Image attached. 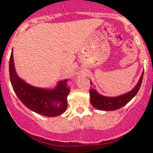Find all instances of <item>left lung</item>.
I'll use <instances>...</instances> for the list:
<instances>
[{"instance_id": "left-lung-1", "label": "left lung", "mask_w": 153, "mask_h": 153, "mask_svg": "<svg viewBox=\"0 0 153 153\" xmlns=\"http://www.w3.org/2000/svg\"><path fill=\"white\" fill-rule=\"evenodd\" d=\"M143 75L144 72L142 73L137 84L132 90L127 94L117 96V97H107V96H102L99 94L95 89L91 88L89 93H90L91 104L94 108L103 111H114L122 108V106H125L127 103H129L134 97L135 95L137 94L141 86L142 82H143ZM91 84H92L91 81Z\"/></svg>"}]
</instances>
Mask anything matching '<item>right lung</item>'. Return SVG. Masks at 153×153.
I'll use <instances>...</instances> for the list:
<instances>
[{"label":"right lung","mask_w":153,"mask_h":153,"mask_svg":"<svg viewBox=\"0 0 153 153\" xmlns=\"http://www.w3.org/2000/svg\"><path fill=\"white\" fill-rule=\"evenodd\" d=\"M9 74L12 87L23 104L28 108L47 117H57L65 111L70 88L68 80H60L55 88H40L34 87L21 79L16 74L13 63V50L9 61Z\"/></svg>","instance_id":"1"}]
</instances>
